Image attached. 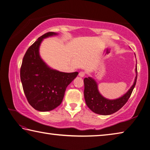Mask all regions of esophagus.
<instances>
[{"label":"esophagus","instance_id":"esophagus-1","mask_svg":"<svg viewBox=\"0 0 150 150\" xmlns=\"http://www.w3.org/2000/svg\"><path fill=\"white\" fill-rule=\"evenodd\" d=\"M85 75V72L84 71H81L79 72V76L81 77H84Z\"/></svg>","mask_w":150,"mask_h":150}]
</instances>
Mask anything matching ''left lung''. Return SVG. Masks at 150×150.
I'll return each instance as SVG.
<instances>
[{
    "instance_id": "obj_1",
    "label": "left lung",
    "mask_w": 150,
    "mask_h": 150,
    "mask_svg": "<svg viewBox=\"0 0 150 150\" xmlns=\"http://www.w3.org/2000/svg\"><path fill=\"white\" fill-rule=\"evenodd\" d=\"M135 71L136 76L133 85L130 89L122 96L114 100L107 99L101 95L98 91L97 83L94 79L91 77L85 78L84 96L88 107L95 113L101 115H112L120 110L129 99L136 85L137 80V66H136Z\"/></svg>"
}]
</instances>
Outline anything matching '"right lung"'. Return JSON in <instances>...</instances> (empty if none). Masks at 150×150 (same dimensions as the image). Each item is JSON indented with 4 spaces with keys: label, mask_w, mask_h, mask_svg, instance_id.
<instances>
[{
    "label": "right lung",
    "mask_w": 150,
    "mask_h": 150,
    "mask_svg": "<svg viewBox=\"0 0 150 150\" xmlns=\"http://www.w3.org/2000/svg\"><path fill=\"white\" fill-rule=\"evenodd\" d=\"M55 35L57 33L50 32L38 38L26 51L20 68V79L27 100L33 108L41 112L57 107L66 88L79 74L53 69L40 57L39 49L43 40Z\"/></svg>",
    "instance_id": "obj_1"
}]
</instances>
